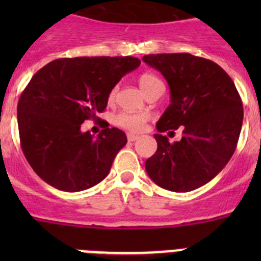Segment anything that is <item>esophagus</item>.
<instances>
[{
    "instance_id": "1",
    "label": "esophagus",
    "mask_w": 261,
    "mask_h": 261,
    "mask_svg": "<svg viewBox=\"0 0 261 261\" xmlns=\"http://www.w3.org/2000/svg\"><path fill=\"white\" fill-rule=\"evenodd\" d=\"M126 138H128L129 142H133V141H136V140H138V136L133 135V133H128V135H126Z\"/></svg>"
}]
</instances>
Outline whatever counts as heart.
<instances>
[{
	"instance_id": "heart-1",
	"label": "heart",
	"mask_w": 261,
	"mask_h": 261,
	"mask_svg": "<svg viewBox=\"0 0 261 261\" xmlns=\"http://www.w3.org/2000/svg\"><path fill=\"white\" fill-rule=\"evenodd\" d=\"M138 84H140V87L142 89V91L146 94L149 90L153 89L156 85L162 84V82L153 73H144V74H141L140 78H138ZM115 93H116V87L111 91L110 98H114ZM147 119H149V116L146 114H133V112H125V111H123V112H119L115 116V124L124 129H128L130 132H138V130H141L144 128Z\"/></svg>"
}]
</instances>
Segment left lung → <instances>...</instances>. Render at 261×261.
Wrapping results in <instances>:
<instances>
[{
  "instance_id": "left-lung-1",
  "label": "left lung",
  "mask_w": 261,
  "mask_h": 261,
  "mask_svg": "<svg viewBox=\"0 0 261 261\" xmlns=\"http://www.w3.org/2000/svg\"><path fill=\"white\" fill-rule=\"evenodd\" d=\"M162 73L171 103L156 123V151L145 162L156 186L190 192L209 183L234 154L243 123V105L229 74L216 62L190 53L142 57ZM184 126L174 144L160 133Z\"/></svg>"
}]
</instances>
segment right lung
Listing matches in <instances>:
<instances>
[{
  "label": "right lung",
  "instance_id": "right-lung-1",
  "mask_svg": "<svg viewBox=\"0 0 261 261\" xmlns=\"http://www.w3.org/2000/svg\"><path fill=\"white\" fill-rule=\"evenodd\" d=\"M140 64L130 56L59 59L34 74L18 102V128L27 162L45 183L80 192L107 176L125 133L106 123L94 137L81 124L106 110L115 85Z\"/></svg>",
  "mask_w": 261,
  "mask_h": 261
}]
</instances>
